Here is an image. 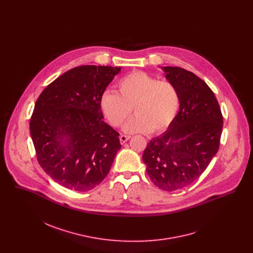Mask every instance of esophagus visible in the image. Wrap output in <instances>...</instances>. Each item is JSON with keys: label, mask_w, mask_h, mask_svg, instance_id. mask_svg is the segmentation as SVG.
Returning a JSON list of instances; mask_svg holds the SVG:
<instances>
[{"label": "esophagus", "mask_w": 253, "mask_h": 253, "mask_svg": "<svg viewBox=\"0 0 253 253\" xmlns=\"http://www.w3.org/2000/svg\"><path fill=\"white\" fill-rule=\"evenodd\" d=\"M131 138L130 135H124V134H121L120 136V141H121V144H124L126 141H128L129 139Z\"/></svg>", "instance_id": "1"}]
</instances>
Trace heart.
<instances>
[{"instance_id":"obj_1","label":"heart","mask_w":253,"mask_h":253,"mask_svg":"<svg viewBox=\"0 0 253 253\" xmlns=\"http://www.w3.org/2000/svg\"><path fill=\"white\" fill-rule=\"evenodd\" d=\"M119 93L105 91L100 96V108L109 122L119 127L131 115L135 117L123 126L127 133L161 132L175 120L180 97L176 87L166 81L134 71L120 80Z\"/></svg>"}]
</instances>
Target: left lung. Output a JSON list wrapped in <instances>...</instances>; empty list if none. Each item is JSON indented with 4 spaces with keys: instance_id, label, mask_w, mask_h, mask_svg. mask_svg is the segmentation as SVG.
Instances as JSON below:
<instances>
[{
    "instance_id": "1",
    "label": "left lung",
    "mask_w": 253,
    "mask_h": 253,
    "mask_svg": "<svg viewBox=\"0 0 253 253\" xmlns=\"http://www.w3.org/2000/svg\"><path fill=\"white\" fill-rule=\"evenodd\" d=\"M176 87L179 112L166 132L154 137L142 160L152 182L173 192L196 180L218 152L223 117L216 97L204 81L180 67H161Z\"/></svg>"
}]
</instances>
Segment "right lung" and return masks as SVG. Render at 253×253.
Instances as JSON below:
<instances>
[{"instance_id":"1","label":"right lung","mask_w":253,"mask_h":253,"mask_svg":"<svg viewBox=\"0 0 253 253\" xmlns=\"http://www.w3.org/2000/svg\"><path fill=\"white\" fill-rule=\"evenodd\" d=\"M121 67L83 65L62 74L38 97L30 134L42 169L60 186L94 189L121 148L103 121L100 96Z\"/></svg>"}]
</instances>
